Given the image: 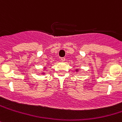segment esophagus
<instances>
[{
	"label": "esophagus",
	"mask_w": 122,
	"mask_h": 122,
	"mask_svg": "<svg viewBox=\"0 0 122 122\" xmlns=\"http://www.w3.org/2000/svg\"><path fill=\"white\" fill-rule=\"evenodd\" d=\"M61 61H65V57H61Z\"/></svg>",
	"instance_id": "obj_1"
}]
</instances>
